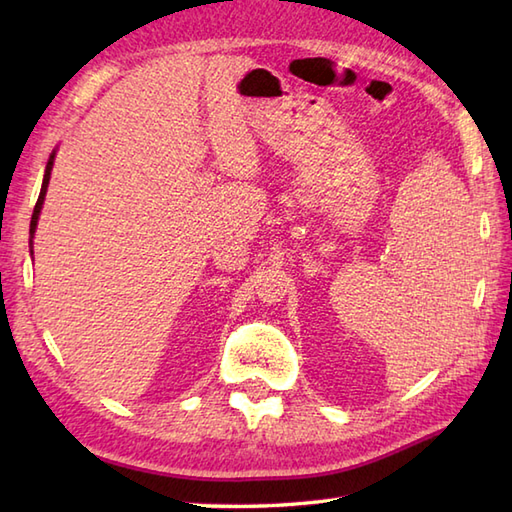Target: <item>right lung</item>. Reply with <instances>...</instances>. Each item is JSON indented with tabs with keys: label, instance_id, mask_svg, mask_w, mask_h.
Returning a JSON list of instances; mask_svg holds the SVG:
<instances>
[{
	"label": "right lung",
	"instance_id": "obj_1",
	"mask_svg": "<svg viewBox=\"0 0 512 512\" xmlns=\"http://www.w3.org/2000/svg\"><path fill=\"white\" fill-rule=\"evenodd\" d=\"M54 156H57V149L52 151L50 158H48V165H46V173H43V182H41V193H39V200L35 204V211H32V220H30V255H32V237H35L37 231V222H39V213L43 209V200H46V191H48V182H50V171L54 165Z\"/></svg>",
	"mask_w": 512,
	"mask_h": 512
}]
</instances>
